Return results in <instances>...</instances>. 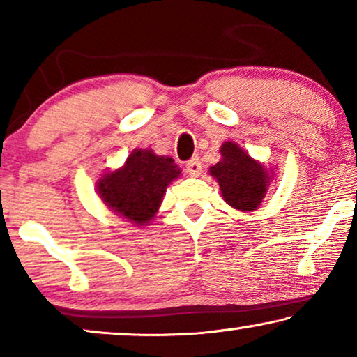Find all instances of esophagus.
Here are the masks:
<instances>
[{
	"label": "esophagus",
	"mask_w": 357,
	"mask_h": 357,
	"mask_svg": "<svg viewBox=\"0 0 357 357\" xmlns=\"http://www.w3.org/2000/svg\"><path fill=\"white\" fill-rule=\"evenodd\" d=\"M185 168H187V173H189L193 178H198L202 174V162L198 157H193V159L187 162Z\"/></svg>",
	"instance_id": "obj_1"
}]
</instances>
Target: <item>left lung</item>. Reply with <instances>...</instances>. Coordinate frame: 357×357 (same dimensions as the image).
Returning <instances> with one entry per match:
<instances>
[{
    "mask_svg": "<svg viewBox=\"0 0 357 357\" xmlns=\"http://www.w3.org/2000/svg\"><path fill=\"white\" fill-rule=\"evenodd\" d=\"M219 153L222 159L208 172L219 184L222 198L233 209L257 211L273 183L274 168L268 170L234 142L223 143Z\"/></svg>",
    "mask_w": 357,
    "mask_h": 357,
    "instance_id": "1",
    "label": "left lung"
}]
</instances>
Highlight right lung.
Returning a JSON list of instances; mask_svg holds the SVG:
<instances>
[{
	"label": "right lung",
	"mask_w": 357,
	"mask_h": 357,
	"mask_svg": "<svg viewBox=\"0 0 357 357\" xmlns=\"http://www.w3.org/2000/svg\"><path fill=\"white\" fill-rule=\"evenodd\" d=\"M181 176V168L168 155L135 148L124 165L107 170L96 183V192L112 213L137 227L154 220L167 187Z\"/></svg>",
	"instance_id": "1"
}]
</instances>
